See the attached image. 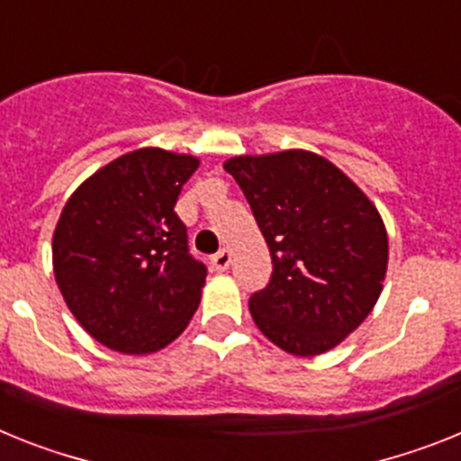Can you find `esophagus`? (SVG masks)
Wrapping results in <instances>:
<instances>
[{"label": "esophagus", "mask_w": 461, "mask_h": 461, "mask_svg": "<svg viewBox=\"0 0 461 461\" xmlns=\"http://www.w3.org/2000/svg\"><path fill=\"white\" fill-rule=\"evenodd\" d=\"M231 262V253L227 250V248H222V250H218V253L211 258V264H213V269L215 271H225L227 267H230Z\"/></svg>", "instance_id": "34e87169"}]
</instances>
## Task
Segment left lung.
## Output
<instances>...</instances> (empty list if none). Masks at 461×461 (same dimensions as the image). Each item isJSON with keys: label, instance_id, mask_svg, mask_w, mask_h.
<instances>
[{"label": "left lung", "instance_id": "left-lung-1", "mask_svg": "<svg viewBox=\"0 0 461 461\" xmlns=\"http://www.w3.org/2000/svg\"><path fill=\"white\" fill-rule=\"evenodd\" d=\"M269 246L271 278L248 302L255 325L292 355H320L371 313L387 269L374 203L308 150L243 155L225 164Z\"/></svg>", "mask_w": 461, "mask_h": 461}]
</instances>
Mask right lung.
Listing matches in <instances>:
<instances>
[{
  "mask_svg": "<svg viewBox=\"0 0 461 461\" xmlns=\"http://www.w3.org/2000/svg\"><path fill=\"white\" fill-rule=\"evenodd\" d=\"M197 167L190 155L141 148L90 176L59 215L55 280L83 330L111 350H159L197 311L206 264L174 211Z\"/></svg>",
  "mask_w": 461,
  "mask_h": 461,
  "instance_id": "obj_1",
  "label": "right lung"
}]
</instances>
